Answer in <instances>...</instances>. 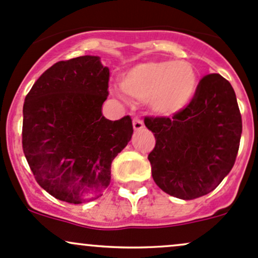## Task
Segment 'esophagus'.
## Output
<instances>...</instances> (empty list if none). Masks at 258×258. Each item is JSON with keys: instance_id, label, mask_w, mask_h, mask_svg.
Returning <instances> with one entry per match:
<instances>
[{"instance_id": "34e87169", "label": "esophagus", "mask_w": 258, "mask_h": 258, "mask_svg": "<svg viewBox=\"0 0 258 258\" xmlns=\"http://www.w3.org/2000/svg\"><path fill=\"white\" fill-rule=\"evenodd\" d=\"M143 127H144L143 121L141 120L140 117H135L134 118V128H135V131H141V130H142Z\"/></svg>"}]
</instances>
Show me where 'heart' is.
I'll return each mask as SVG.
<instances>
[{
	"instance_id": "obj_1",
	"label": "heart",
	"mask_w": 258,
	"mask_h": 258,
	"mask_svg": "<svg viewBox=\"0 0 258 258\" xmlns=\"http://www.w3.org/2000/svg\"><path fill=\"white\" fill-rule=\"evenodd\" d=\"M120 86L128 97L148 100L153 111L169 116L188 105L196 92L197 78L186 61H149L127 71Z\"/></svg>"
}]
</instances>
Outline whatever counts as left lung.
Wrapping results in <instances>:
<instances>
[{"mask_svg":"<svg viewBox=\"0 0 258 258\" xmlns=\"http://www.w3.org/2000/svg\"><path fill=\"white\" fill-rule=\"evenodd\" d=\"M144 124L155 137L148 155L153 180L170 196H205L233 169L241 114L233 87L218 73L201 79L188 105L171 118L147 116Z\"/></svg>","mask_w":258,"mask_h":258,"instance_id":"1","label":"left lung"}]
</instances>
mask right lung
Listing matches in <instances>:
<instances>
[{"mask_svg":"<svg viewBox=\"0 0 258 258\" xmlns=\"http://www.w3.org/2000/svg\"><path fill=\"white\" fill-rule=\"evenodd\" d=\"M109 77L98 56H79L52 64L25 97L24 155L36 182L63 202L100 197L134 134L128 115L110 121L101 114Z\"/></svg>","mask_w":258,"mask_h":258,"instance_id":"add662e5","label":"right lung"}]
</instances>
